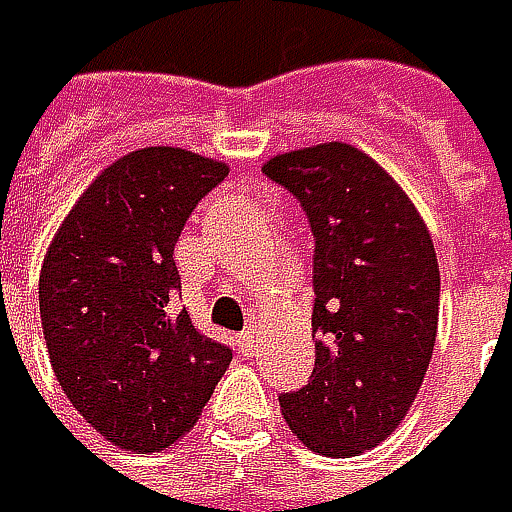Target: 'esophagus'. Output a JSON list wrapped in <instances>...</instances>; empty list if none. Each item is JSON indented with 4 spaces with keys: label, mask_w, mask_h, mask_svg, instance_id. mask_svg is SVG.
Here are the masks:
<instances>
[{
    "label": "esophagus",
    "mask_w": 512,
    "mask_h": 512,
    "mask_svg": "<svg viewBox=\"0 0 512 512\" xmlns=\"http://www.w3.org/2000/svg\"><path fill=\"white\" fill-rule=\"evenodd\" d=\"M237 347H240V353H243V356H255V350H257L255 329H246V332L237 338Z\"/></svg>",
    "instance_id": "esophagus-1"
}]
</instances>
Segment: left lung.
<instances>
[{
  "label": "left lung",
  "instance_id": "1",
  "mask_svg": "<svg viewBox=\"0 0 512 512\" xmlns=\"http://www.w3.org/2000/svg\"><path fill=\"white\" fill-rule=\"evenodd\" d=\"M263 174L299 201L314 234V370L278 403L311 451L356 457L397 430L430 367L436 249L406 192L353 145L290 151Z\"/></svg>",
  "mask_w": 512,
  "mask_h": 512
}]
</instances>
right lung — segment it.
<instances>
[{"mask_svg": "<svg viewBox=\"0 0 512 512\" xmlns=\"http://www.w3.org/2000/svg\"><path fill=\"white\" fill-rule=\"evenodd\" d=\"M225 162L142 148L61 222L41 269V323L61 391L109 442L162 451L198 421L234 350L177 311L174 246Z\"/></svg>", "mask_w": 512, "mask_h": 512, "instance_id": "obj_1", "label": "right lung"}]
</instances>
